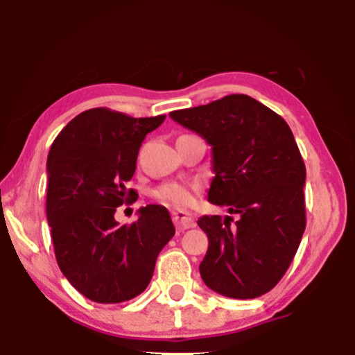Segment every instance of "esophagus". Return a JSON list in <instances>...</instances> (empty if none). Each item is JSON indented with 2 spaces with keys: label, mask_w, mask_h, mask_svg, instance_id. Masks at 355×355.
<instances>
[{
  "label": "esophagus",
  "mask_w": 355,
  "mask_h": 355,
  "mask_svg": "<svg viewBox=\"0 0 355 355\" xmlns=\"http://www.w3.org/2000/svg\"><path fill=\"white\" fill-rule=\"evenodd\" d=\"M172 218H173L175 227H177L178 230L191 229V227L195 225L193 215H191L190 211H187V210H173L172 211Z\"/></svg>",
  "instance_id": "obj_1"
}]
</instances>
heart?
I'll use <instances>...</instances> for the list:
<instances>
[{
  "label": "heart",
  "instance_id": "obj_1",
  "mask_svg": "<svg viewBox=\"0 0 355 355\" xmlns=\"http://www.w3.org/2000/svg\"><path fill=\"white\" fill-rule=\"evenodd\" d=\"M197 191L198 185H193V183L166 182L155 190V198L166 205L182 209V207H189L193 203Z\"/></svg>",
  "mask_w": 355,
  "mask_h": 355
}]
</instances>
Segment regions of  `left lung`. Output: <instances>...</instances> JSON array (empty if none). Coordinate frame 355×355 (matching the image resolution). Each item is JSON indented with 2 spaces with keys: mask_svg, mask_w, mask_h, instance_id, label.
<instances>
[{
  "mask_svg": "<svg viewBox=\"0 0 355 355\" xmlns=\"http://www.w3.org/2000/svg\"><path fill=\"white\" fill-rule=\"evenodd\" d=\"M211 146L209 202L240 218L203 215L209 237L200 263L207 287L255 299L279 284L305 230V165L287 121L248 95H229L170 113Z\"/></svg>",
  "mask_w": 355,
  "mask_h": 355,
  "instance_id": "8db88e82",
  "label": "left lung"
}]
</instances>
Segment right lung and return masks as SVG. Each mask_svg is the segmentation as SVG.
<instances>
[{"label":"right lung","mask_w":355,"mask_h":355,"mask_svg":"<svg viewBox=\"0 0 355 355\" xmlns=\"http://www.w3.org/2000/svg\"><path fill=\"white\" fill-rule=\"evenodd\" d=\"M164 120L87 110L61 130L48 153L46 217L56 262L93 302L120 304L140 295L175 235L162 205L141 207L128 225L115 220L118 207L138 198L126 183L135 173L141 141Z\"/></svg>","instance_id":"1"}]
</instances>
